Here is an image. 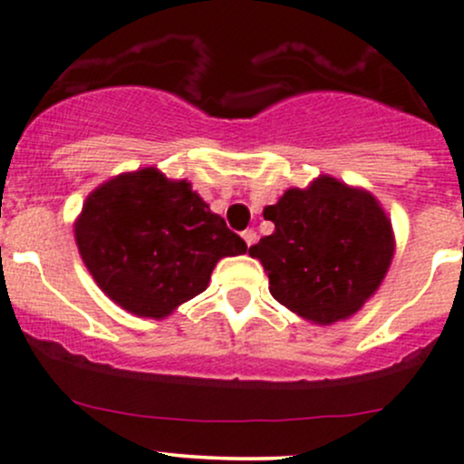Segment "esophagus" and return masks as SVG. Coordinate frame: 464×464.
<instances>
[{"mask_svg": "<svg viewBox=\"0 0 464 464\" xmlns=\"http://www.w3.org/2000/svg\"><path fill=\"white\" fill-rule=\"evenodd\" d=\"M241 237H243V241L247 243V247H250V246H255V243H256V238H259V237H256V232H255V230H246V232L241 234Z\"/></svg>", "mask_w": 464, "mask_h": 464, "instance_id": "34e87169", "label": "esophagus"}]
</instances>
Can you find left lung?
Segmentation results:
<instances>
[{"label":"left lung","instance_id":"8db88e82","mask_svg":"<svg viewBox=\"0 0 464 464\" xmlns=\"http://www.w3.org/2000/svg\"><path fill=\"white\" fill-rule=\"evenodd\" d=\"M275 232L250 247L270 279V295L313 324L355 314L380 288L395 241L373 194L319 176L264 209Z\"/></svg>","mask_w":464,"mask_h":464}]
</instances>
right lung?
Returning a JSON list of instances; mask_svg holds the SVG:
<instances>
[{
  "label": "right lung",
  "mask_w": 464,
  "mask_h": 464,
  "mask_svg": "<svg viewBox=\"0 0 464 464\" xmlns=\"http://www.w3.org/2000/svg\"><path fill=\"white\" fill-rule=\"evenodd\" d=\"M75 243L102 293L151 319L203 293L218 259L247 250L188 180H169L156 167L93 189L75 221Z\"/></svg>",
  "instance_id": "obj_1"
}]
</instances>
